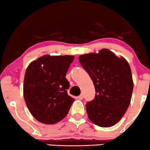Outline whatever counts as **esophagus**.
Segmentation results:
<instances>
[{"label":"esophagus","instance_id":"1","mask_svg":"<svg viewBox=\"0 0 150 150\" xmlns=\"http://www.w3.org/2000/svg\"><path fill=\"white\" fill-rule=\"evenodd\" d=\"M76 98H77V99H78V100H83V95H79V96L77 97Z\"/></svg>","mask_w":150,"mask_h":150}]
</instances>
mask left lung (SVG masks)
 <instances>
[{
	"label": "left lung",
	"mask_w": 150,
	"mask_h": 150,
	"mask_svg": "<svg viewBox=\"0 0 150 150\" xmlns=\"http://www.w3.org/2000/svg\"><path fill=\"white\" fill-rule=\"evenodd\" d=\"M79 60L93 80L95 98L86 105L88 118L96 125L110 127L125 114L130 103L133 80L129 63L108 49L81 55Z\"/></svg>",
	"instance_id": "left-lung-1"
}]
</instances>
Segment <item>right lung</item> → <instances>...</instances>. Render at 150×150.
<instances>
[{"mask_svg":"<svg viewBox=\"0 0 150 150\" xmlns=\"http://www.w3.org/2000/svg\"><path fill=\"white\" fill-rule=\"evenodd\" d=\"M73 55H42L29 64L23 83L25 102L38 121L52 125L61 121L74 102L67 90L65 75Z\"/></svg>","mask_w":150,"mask_h":150,"instance_id":"right-lung-1","label":"right lung"}]
</instances>
